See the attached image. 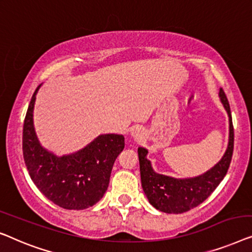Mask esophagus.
<instances>
[{"instance_id":"esophagus-1","label":"esophagus","mask_w":252,"mask_h":252,"mask_svg":"<svg viewBox=\"0 0 252 252\" xmlns=\"http://www.w3.org/2000/svg\"><path fill=\"white\" fill-rule=\"evenodd\" d=\"M131 137H132L134 140H140L141 138H143V131H141L139 127H134V129L131 130Z\"/></svg>"}]
</instances>
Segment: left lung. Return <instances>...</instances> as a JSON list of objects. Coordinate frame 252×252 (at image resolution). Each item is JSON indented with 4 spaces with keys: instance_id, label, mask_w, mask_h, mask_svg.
Segmentation results:
<instances>
[{
    "instance_id": "8db88e82",
    "label": "left lung",
    "mask_w": 252,
    "mask_h": 252,
    "mask_svg": "<svg viewBox=\"0 0 252 252\" xmlns=\"http://www.w3.org/2000/svg\"><path fill=\"white\" fill-rule=\"evenodd\" d=\"M219 98L228 114L227 150L221 160L203 175L184 179L160 175L154 171L151 161L147 160L146 148H138L141 186L150 203L158 210L166 214H183L197 207L211 195L227 173L234 148V127L227 97L221 88L219 90Z\"/></svg>"
}]
</instances>
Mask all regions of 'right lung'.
Wrapping results in <instances>:
<instances>
[{"mask_svg": "<svg viewBox=\"0 0 252 252\" xmlns=\"http://www.w3.org/2000/svg\"><path fill=\"white\" fill-rule=\"evenodd\" d=\"M35 90L23 130V154L32 180L45 197L63 209L83 210L107 190L113 164L125 148L122 134H100L76 153L57 157L41 146L35 133Z\"/></svg>", "mask_w": 252, "mask_h": 252, "instance_id": "add662e5", "label": "right lung"}]
</instances>
